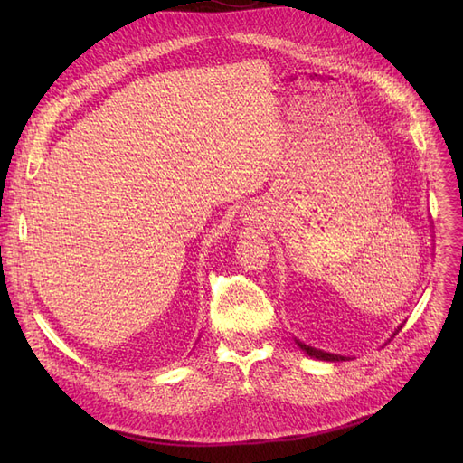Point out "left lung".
Here are the masks:
<instances>
[{"mask_svg":"<svg viewBox=\"0 0 463 463\" xmlns=\"http://www.w3.org/2000/svg\"><path fill=\"white\" fill-rule=\"evenodd\" d=\"M402 330V326H398V330L394 332V335L398 334ZM296 344L303 349V352L309 355V357H313V359H320V361H332V363H335V361H349V357H345V355H338V354H328V352H322V349H317V347H311V345H307V344H303V342H299V340H296Z\"/></svg>","mask_w":463,"mask_h":463,"instance_id":"left-lung-1","label":"left lung"}]
</instances>
